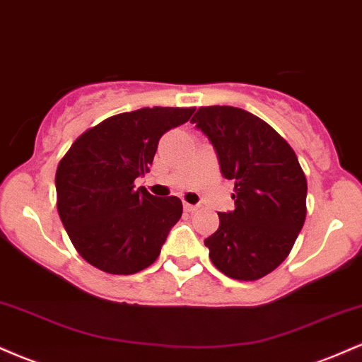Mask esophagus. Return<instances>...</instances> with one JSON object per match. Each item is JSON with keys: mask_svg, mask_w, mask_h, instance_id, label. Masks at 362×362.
Segmentation results:
<instances>
[{"mask_svg": "<svg viewBox=\"0 0 362 362\" xmlns=\"http://www.w3.org/2000/svg\"><path fill=\"white\" fill-rule=\"evenodd\" d=\"M184 209L187 213H195V211H199V206H194V204H189V202H184Z\"/></svg>", "mask_w": 362, "mask_h": 362, "instance_id": "esophagus-1", "label": "esophagus"}]
</instances>
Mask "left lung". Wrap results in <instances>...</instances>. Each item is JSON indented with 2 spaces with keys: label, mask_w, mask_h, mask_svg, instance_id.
Returning a JSON list of instances; mask_svg holds the SVG:
<instances>
[{
  "label": "left lung",
  "mask_w": 362,
  "mask_h": 362,
  "mask_svg": "<svg viewBox=\"0 0 362 362\" xmlns=\"http://www.w3.org/2000/svg\"><path fill=\"white\" fill-rule=\"evenodd\" d=\"M190 122L213 143L223 177L235 182V211L218 213V231L204 240L211 262L231 279H260L284 262L305 224L308 184L296 153L236 107H199Z\"/></svg>",
  "instance_id": "obj_1"
}]
</instances>
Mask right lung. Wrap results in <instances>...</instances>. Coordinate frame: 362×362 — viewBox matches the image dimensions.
I'll list each match as a JSON object with an SVG mask.
<instances>
[{"mask_svg": "<svg viewBox=\"0 0 362 362\" xmlns=\"http://www.w3.org/2000/svg\"><path fill=\"white\" fill-rule=\"evenodd\" d=\"M194 107H144L86 129L56 170L57 213L76 252L107 274L129 276L158 259L182 216L175 195L155 197L134 180L149 172L158 141Z\"/></svg>", "mask_w": 362, "mask_h": 362, "instance_id": "1", "label": "right lung"}]
</instances>
